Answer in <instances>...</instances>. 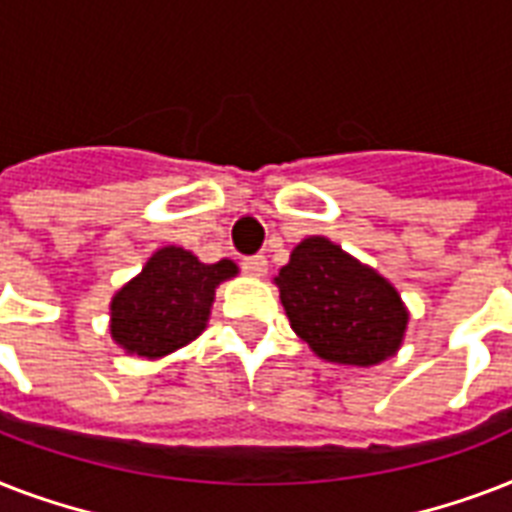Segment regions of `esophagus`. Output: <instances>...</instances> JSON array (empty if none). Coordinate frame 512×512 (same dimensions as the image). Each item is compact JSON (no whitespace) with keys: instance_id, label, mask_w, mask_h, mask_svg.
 <instances>
[{"instance_id":"obj_1","label":"esophagus","mask_w":512,"mask_h":512,"mask_svg":"<svg viewBox=\"0 0 512 512\" xmlns=\"http://www.w3.org/2000/svg\"><path fill=\"white\" fill-rule=\"evenodd\" d=\"M241 268L249 273V276H265L268 273V260H265V255H252V257H244L241 260Z\"/></svg>"}]
</instances>
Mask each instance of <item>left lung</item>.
<instances>
[{
    "label": "left lung",
    "mask_w": 512,
    "mask_h": 512,
    "mask_svg": "<svg viewBox=\"0 0 512 512\" xmlns=\"http://www.w3.org/2000/svg\"><path fill=\"white\" fill-rule=\"evenodd\" d=\"M273 281L295 335L316 356L374 366L401 348L409 313L396 287L324 236L300 241Z\"/></svg>",
    "instance_id": "1"
}]
</instances>
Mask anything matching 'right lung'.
Returning <instances> with one entry per match:
<instances>
[{
	"mask_svg": "<svg viewBox=\"0 0 512 512\" xmlns=\"http://www.w3.org/2000/svg\"><path fill=\"white\" fill-rule=\"evenodd\" d=\"M239 273L233 260L201 263L183 247H162L111 300V337L143 358H162L207 329L215 289Z\"/></svg>",
	"mask_w": 512,
	"mask_h": 512,
	"instance_id": "obj_1",
	"label": "right lung"
}]
</instances>
